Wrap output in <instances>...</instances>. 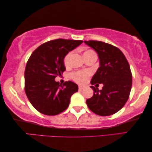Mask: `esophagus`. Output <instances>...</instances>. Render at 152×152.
Instances as JSON below:
<instances>
[{
  "label": "esophagus",
  "instance_id": "1",
  "mask_svg": "<svg viewBox=\"0 0 152 152\" xmlns=\"http://www.w3.org/2000/svg\"><path fill=\"white\" fill-rule=\"evenodd\" d=\"M84 86H79V90H83V89H84Z\"/></svg>",
  "mask_w": 152,
  "mask_h": 152
}]
</instances>
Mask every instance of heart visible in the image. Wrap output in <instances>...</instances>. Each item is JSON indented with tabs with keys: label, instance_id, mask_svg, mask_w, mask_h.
<instances>
[{
	"label": "heart",
	"instance_id": "obj_1",
	"mask_svg": "<svg viewBox=\"0 0 152 152\" xmlns=\"http://www.w3.org/2000/svg\"><path fill=\"white\" fill-rule=\"evenodd\" d=\"M92 52L91 50H88L86 52H84V53H88ZM72 54V52H69L65 56L64 58V63L65 65H68L69 63V60L70 58H71V56ZM89 76V73L87 71H78V72H75V73H71V78L73 79L77 83H83L86 79H87L88 77Z\"/></svg>",
	"mask_w": 152,
	"mask_h": 152
}]
</instances>
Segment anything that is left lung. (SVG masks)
<instances>
[{
	"label": "left lung",
	"mask_w": 152,
	"mask_h": 152,
	"mask_svg": "<svg viewBox=\"0 0 152 152\" xmlns=\"http://www.w3.org/2000/svg\"><path fill=\"white\" fill-rule=\"evenodd\" d=\"M98 53L100 67L92 77L91 86L94 95L86 100L92 112L101 116H108L120 111L129 98L132 88V73L124 53L111 44L98 41H85ZM104 84L102 90L97 86Z\"/></svg>",
	"instance_id": "left-lung-1"
}]
</instances>
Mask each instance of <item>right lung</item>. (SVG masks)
<instances>
[{"label": "right lung", "instance_id": "1", "mask_svg": "<svg viewBox=\"0 0 152 152\" xmlns=\"http://www.w3.org/2000/svg\"><path fill=\"white\" fill-rule=\"evenodd\" d=\"M83 41L59 39L38 47L28 60L25 69V92L32 105L40 113L56 115L68 108L71 96L78 86L71 81H55L66 68L64 58Z\"/></svg>", "mask_w": 152, "mask_h": 152}]
</instances>
